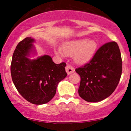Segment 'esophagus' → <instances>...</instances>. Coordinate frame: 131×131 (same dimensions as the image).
<instances>
[{
	"label": "esophagus",
	"instance_id": "esophagus-1",
	"mask_svg": "<svg viewBox=\"0 0 131 131\" xmlns=\"http://www.w3.org/2000/svg\"><path fill=\"white\" fill-rule=\"evenodd\" d=\"M74 68L72 66L70 65V64H67L66 67V71H67L68 74H70L71 73H73L74 72Z\"/></svg>",
	"mask_w": 131,
	"mask_h": 131
}]
</instances>
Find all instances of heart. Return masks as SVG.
<instances>
[{
    "label": "heart",
    "instance_id": "b5f03b06",
    "mask_svg": "<svg viewBox=\"0 0 131 131\" xmlns=\"http://www.w3.org/2000/svg\"><path fill=\"white\" fill-rule=\"evenodd\" d=\"M97 47V42L94 40L81 38L66 42L63 46V51L68 56L74 55V59L77 63L84 64L92 58ZM57 52L61 56L63 55L60 50H57Z\"/></svg>",
    "mask_w": 131,
    "mask_h": 131
}]
</instances>
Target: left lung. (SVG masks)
Returning <instances> with one entry per match:
<instances>
[{
	"instance_id": "obj_1",
	"label": "left lung",
	"mask_w": 131,
	"mask_h": 131,
	"mask_svg": "<svg viewBox=\"0 0 131 131\" xmlns=\"http://www.w3.org/2000/svg\"><path fill=\"white\" fill-rule=\"evenodd\" d=\"M81 77L78 93L89 102H98L112 94L122 73L119 48L113 41L103 44L89 62L76 68Z\"/></svg>"
}]
</instances>
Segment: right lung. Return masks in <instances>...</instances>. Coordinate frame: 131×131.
<instances>
[{"instance_id": "1", "label": "right lung", "mask_w": 131, "mask_h": 131, "mask_svg": "<svg viewBox=\"0 0 131 131\" xmlns=\"http://www.w3.org/2000/svg\"><path fill=\"white\" fill-rule=\"evenodd\" d=\"M34 42L31 37L19 42L13 54L10 70L13 84L21 95L30 103L42 105L52 100L58 83L67 77V64L55 63L47 55L30 59Z\"/></svg>"}]
</instances>
